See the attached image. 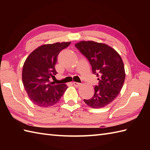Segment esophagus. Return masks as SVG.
Masks as SVG:
<instances>
[{"mask_svg":"<svg viewBox=\"0 0 150 150\" xmlns=\"http://www.w3.org/2000/svg\"><path fill=\"white\" fill-rule=\"evenodd\" d=\"M73 85H74L75 87H80L81 86V83H78V82H73Z\"/></svg>","mask_w":150,"mask_h":150,"instance_id":"obj_1","label":"esophagus"}]
</instances>
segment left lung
Instances as JSON below:
<instances>
[{
  "mask_svg": "<svg viewBox=\"0 0 150 150\" xmlns=\"http://www.w3.org/2000/svg\"><path fill=\"white\" fill-rule=\"evenodd\" d=\"M75 46L88 59L93 74L98 77L93 96L84 99V103L93 108L106 106L118 96L125 81L122 58L113 48L104 43L84 40Z\"/></svg>",
  "mask_w": 150,
  "mask_h": 150,
  "instance_id": "obj_1",
  "label": "left lung"
}]
</instances>
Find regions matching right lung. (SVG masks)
Wrapping results in <instances>:
<instances>
[{"instance_id": "right-lung-1", "label": "right lung", "mask_w": 150, "mask_h": 150, "mask_svg": "<svg viewBox=\"0 0 150 150\" xmlns=\"http://www.w3.org/2000/svg\"><path fill=\"white\" fill-rule=\"evenodd\" d=\"M71 42L47 44L38 47L24 63L22 79L28 97L33 104L41 108L52 106L59 101L68 86L54 84L50 78L57 74L55 66L61 50Z\"/></svg>"}]
</instances>
